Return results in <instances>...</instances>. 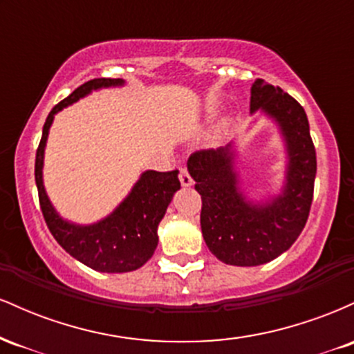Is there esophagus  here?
I'll return each mask as SVG.
<instances>
[{"label": "esophagus", "instance_id": "1", "mask_svg": "<svg viewBox=\"0 0 354 354\" xmlns=\"http://www.w3.org/2000/svg\"><path fill=\"white\" fill-rule=\"evenodd\" d=\"M180 183H181V186H185V188L193 186V178L189 176L188 169H185V168L180 169Z\"/></svg>", "mask_w": 354, "mask_h": 354}]
</instances>
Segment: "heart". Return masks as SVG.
<instances>
[{"label":"heart","instance_id":"1","mask_svg":"<svg viewBox=\"0 0 354 354\" xmlns=\"http://www.w3.org/2000/svg\"><path fill=\"white\" fill-rule=\"evenodd\" d=\"M214 111H216V106H214L213 103L206 104V108H205L206 115H208V116L213 115ZM231 128H233V121H231L230 118H223V120H219L218 124H216V128H214V133H213L214 141L225 140V138L231 133Z\"/></svg>","mask_w":354,"mask_h":354}]
</instances>
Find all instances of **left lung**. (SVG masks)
<instances>
[{"label": "left lung", "mask_w": 354, "mask_h": 354, "mask_svg": "<svg viewBox=\"0 0 354 354\" xmlns=\"http://www.w3.org/2000/svg\"><path fill=\"white\" fill-rule=\"evenodd\" d=\"M265 113L278 124L286 148L281 193L251 201L239 186L233 143L189 156L188 171L201 194V231L219 261L258 266L278 258L298 239L313 201L316 151L301 104L279 86L256 80L250 111Z\"/></svg>", "instance_id": "8db88e82"}]
</instances>
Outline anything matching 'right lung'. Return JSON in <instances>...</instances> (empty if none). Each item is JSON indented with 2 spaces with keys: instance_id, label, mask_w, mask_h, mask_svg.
<instances>
[{
  "instance_id": "1",
  "label": "right lung",
  "mask_w": 354,
  "mask_h": 354,
  "mask_svg": "<svg viewBox=\"0 0 354 354\" xmlns=\"http://www.w3.org/2000/svg\"><path fill=\"white\" fill-rule=\"evenodd\" d=\"M121 78H96L76 88L56 104L43 126V136L36 151L35 180L44 221L59 246L80 263L101 273H128L141 268L158 246V225L163 219L173 194L181 188L178 169L141 173L128 196L111 214L91 225H76L61 218L48 198L43 185L44 148L56 113L101 88L123 86Z\"/></svg>"
}]
</instances>
